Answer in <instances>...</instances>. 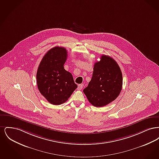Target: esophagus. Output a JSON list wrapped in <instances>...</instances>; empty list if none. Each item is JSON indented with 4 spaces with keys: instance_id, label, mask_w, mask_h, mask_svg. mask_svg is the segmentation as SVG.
I'll list each match as a JSON object with an SVG mask.
<instances>
[{
    "instance_id": "34e87169",
    "label": "esophagus",
    "mask_w": 159,
    "mask_h": 159,
    "mask_svg": "<svg viewBox=\"0 0 159 159\" xmlns=\"http://www.w3.org/2000/svg\"><path fill=\"white\" fill-rule=\"evenodd\" d=\"M83 84H79V85H78V88H78V89H79V90H81V89L83 88Z\"/></svg>"
}]
</instances>
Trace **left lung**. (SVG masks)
I'll use <instances>...</instances> for the list:
<instances>
[{
	"label": "left lung",
	"instance_id": "left-lung-1",
	"mask_svg": "<svg viewBox=\"0 0 159 159\" xmlns=\"http://www.w3.org/2000/svg\"><path fill=\"white\" fill-rule=\"evenodd\" d=\"M123 84L121 70L113 58L102 55L95 63L93 75L83 89L89 102L97 107L107 106L118 97Z\"/></svg>",
	"mask_w": 159,
	"mask_h": 159
}]
</instances>
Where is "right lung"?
Instances as JSON below:
<instances>
[{"mask_svg": "<svg viewBox=\"0 0 159 159\" xmlns=\"http://www.w3.org/2000/svg\"><path fill=\"white\" fill-rule=\"evenodd\" d=\"M67 58L66 49L55 46L46 53L38 67V89L53 105L66 102L77 88L72 75L64 68Z\"/></svg>", "mask_w": 159, "mask_h": 159, "instance_id": "1", "label": "right lung"}]
</instances>
